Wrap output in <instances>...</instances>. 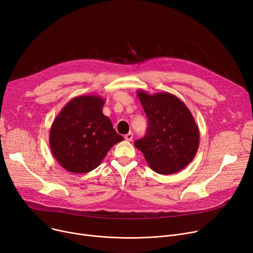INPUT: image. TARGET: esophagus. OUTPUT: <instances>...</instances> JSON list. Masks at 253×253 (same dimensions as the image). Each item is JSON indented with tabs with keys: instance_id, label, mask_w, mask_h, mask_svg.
<instances>
[{
	"instance_id": "obj_1",
	"label": "esophagus",
	"mask_w": 253,
	"mask_h": 253,
	"mask_svg": "<svg viewBox=\"0 0 253 253\" xmlns=\"http://www.w3.org/2000/svg\"><path fill=\"white\" fill-rule=\"evenodd\" d=\"M125 139H126L127 141H131L132 139H133V133H132V132H129V133H127V134L125 135Z\"/></svg>"
}]
</instances>
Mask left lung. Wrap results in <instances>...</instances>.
I'll use <instances>...</instances> for the list:
<instances>
[{
    "label": "left lung",
    "mask_w": 253,
    "mask_h": 253,
    "mask_svg": "<svg viewBox=\"0 0 253 253\" xmlns=\"http://www.w3.org/2000/svg\"><path fill=\"white\" fill-rule=\"evenodd\" d=\"M149 119L147 134L134 142L151 169L159 174H172L195 158L200 133L195 119L178 97L168 92L149 94L137 91Z\"/></svg>",
    "instance_id": "1"
}]
</instances>
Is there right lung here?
<instances>
[{
  "instance_id": "1",
  "label": "right lung",
  "mask_w": 253,
  "mask_h": 253,
  "mask_svg": "<svg viewBox=\"0 0 253 253\" xmlns=\"http://www.w3.org/2000/svg\"><path fill=\"white\" fill-rule=\"evenodd\" d=\"M104 99L81 95L70 100L52 123L49 143L56 161L72 173H87L123 137L102 114Z\"/></svg>"
}]
</instances>
